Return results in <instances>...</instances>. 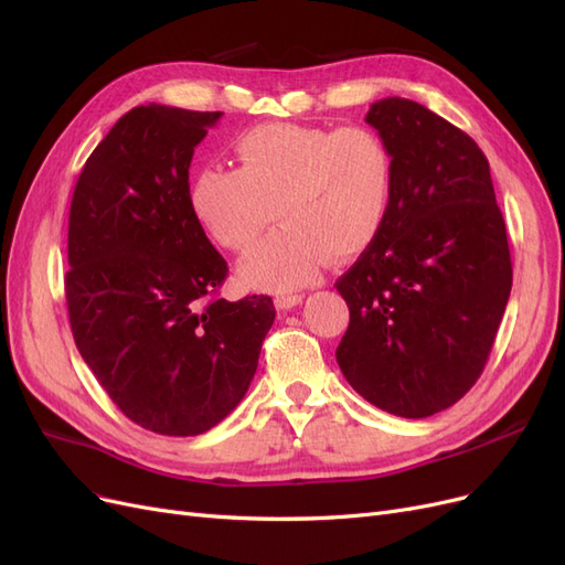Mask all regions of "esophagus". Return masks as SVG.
<instances>
[{"label": "esophagus", "mask_w": 565, "mask_h": 565, "mask_svg": "<svg viewBox=\"0 0 565 565\" xmlns=\"http://www.w3.org/2000/svg\"><path fill=\"white\" fill-rule=\"evenodd\" d=\"M301 299H303V295H278L276 297V306L280 311H289V309H295L297 303H301Z\"/></svg>", "instance_id": "34e87169"}]
</instances>
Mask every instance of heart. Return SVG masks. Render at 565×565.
<instances>
[{
  "label": "heart",
  "instance_id": "heart-1",
  "mask_svg": "<svg viewBox=\"0 0 565 565\" xmlns=\"http://www.w3.org/2000/svg\"><path fill=\"white\" fill-rule=\"evenodd\" d=\"M237 169L204 167L191 207L214 241L247 249L276 207L280 228L237 266L243 282L285 292L311 282L320 266L367 249L386 224L396 160L370 127L259 125L235 143Z\"/></svg>",
  "mask_w": 565,
  "mask_h": 565
}]
</instances>
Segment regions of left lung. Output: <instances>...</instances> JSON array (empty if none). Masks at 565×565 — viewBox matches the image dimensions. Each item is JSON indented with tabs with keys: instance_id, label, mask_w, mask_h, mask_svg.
Segmentation results:
<instances>
[{
	"instance_id": "1",
	"label": "left lung",
	"mask_w": 565,
	"mask_h": 565,
	"mask_svg": "<svg viewBox=\"0 0 565 565\" xmlns=\"http://www.w3.org/2000/svg\"><path fill=\"white\" fill-rule=\"evenodd\" d=\"M365 122L396 160L374 243L337 280L347 382L391 415L422 419L481 377L511 292L507 226L483 150L415 100L382 98Z\"/></svg>"
}]
</instances>
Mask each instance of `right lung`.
Listing matches in <instances>:
<instances>
[{
	"instance_id": "1",
	"label": "right lung",
	"mask_w": 565,
	"mask_h": 565,
	"mask_svg": "<svg viewBox=\"0 0 565 565\" xmlns=\"http://www.w3.org/2000/svg\"><path fill=\"white\" fill-rule=\"evenodd\" d=\"M224 113L148 104L96 146L67 221L75 344L110 401L148 431L198 436L245 398L276 306L218 299L226 259L191 207L195 146Z\"/></svg>"
}]
</instances>
